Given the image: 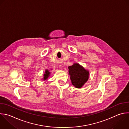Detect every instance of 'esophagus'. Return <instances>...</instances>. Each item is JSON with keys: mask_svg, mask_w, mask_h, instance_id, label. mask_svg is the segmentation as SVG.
<instances>
[{"mask_svg": "<svg viewBox=\"0 0 129 129\" xmlns=\"http://www.w3.org/2000/svg\"><path fill=\"white\" fill-rule=\"evenodd\" d=\"M60 67H61V66H60Z\"/></svg>", "mask_w": 129, "mask_h": 129, "instance_id": "obj_1", "label": "esophagus"}]
</instances>
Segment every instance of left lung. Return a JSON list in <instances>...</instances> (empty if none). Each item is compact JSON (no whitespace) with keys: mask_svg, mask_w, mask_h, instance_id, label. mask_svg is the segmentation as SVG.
I'll list each match as a JSON object with an SVG mask.
<instances>
[{"mask_svg":"<svg viewBox=\"0 0 129 129\" xmlns=\"http://www.w3.org/2000/svg\"><path fill=\"white\" fill-rule=\"evenodd\" d=\"M69 75L73 85L81 88L88 81L89 72L79 63H75L69 67Z\"/></svg>","mask_w":129,"mask_h":129,"instance_id":"8db88e82","label":"left lung"}]
</instances>
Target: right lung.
Wrapping results in <instances>:
<instances>
[{"instance_id": "1", "label": "right lung", "mask_w": 129, "mask_h": 129, "mask_svg": "<svg viewBox=\"0 0 129 129\" xmlns=\"http://www.w3.org/2000/svg\"><path fill=\"white\" fill-rule=\"evenodd\" d=\"M50 73L49 72V71L48 70H46L45 72V74H44V78H43V80H47V79L49 77V75H50Z\"/></svg>"}]
</instances>
